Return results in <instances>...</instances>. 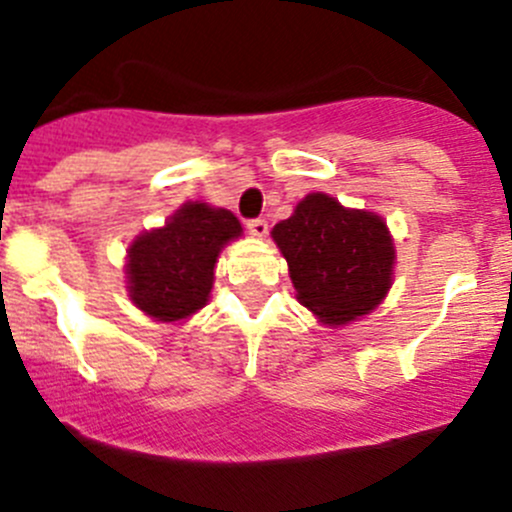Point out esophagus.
<instances>
[{"instance_id": "obj_1", "label": "esophagus", "mask_w": 512, "mask_h": 512, "mask_svg": "<svg viewBox=\"0 0 512 512\" xmlns=\"http://www.w3.org/2000/svg\"><path fill=\"white\" fill-rule=\"evenodd\" d=\"M247 230H250V235L255 237H265L267 232H270V225H267L265 218H255V220H247Z\"/></svg>"}]
</instances>
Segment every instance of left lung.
<instances>
[{
    "label": "left lung",
    "instance_id": "left-lung-1",
    "mask_svg": "<svg viewBox=\"0 0 512 512\" xmlns=\"http://www.w3.org/2000/svg\"><path fill=\"white\" fill-rule=\"evenodd\" d=\"M289 265L297 299L327 324L371 312L391 287L394 242L374 213L347 210L312 193L272 230Z\"/></svg>",
    "mask_w": 512,
    "mask_h": 512
}]
</instances>
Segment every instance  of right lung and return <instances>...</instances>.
Listing matches in <instances>:
<instances>
[{"instance_id": "add662e5", "label": "right lung", "mask_w": 512, "mask_h": 512, "mask_svg": "<svg viewBox=\"0 0 512 512\" xmlns=\"http://www.w3.org/2000/svg\"><path fill=\"white\" fill-rule=\"evenodd\" d=\"M240 232V220L227 210L183 205L165 227L128 247L131 299L160 322L190 317L208 302L220 247Z\"/></svg>"}]
</instances>
